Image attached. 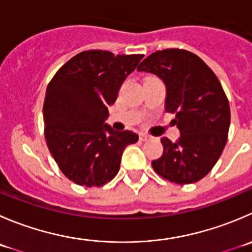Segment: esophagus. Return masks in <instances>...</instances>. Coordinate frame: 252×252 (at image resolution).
Returning <instances> with one entry per match:
<instances>
[{"label":"esophagus","mask_w":252,"mask_h":252,"mask_svg":"<svg viewBox=\"0 0 252 252\" xmlns=\"http://www.w3.org/2000/svg\"><path fill=\"white\" fill-rule=\"evenodd\" d=\"M139 138H140L141 141H146V140H149V139H151V136L148 135V134H145V133H141Z\"/></svg>","instance_id":"1"}]
</instances>
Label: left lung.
<instances>
[{
  "label": "left lung",
  "mask_w": 252,
  "mask_h": 252,
  "mask_svg": "<svg viewBox=\"0 0 252 252\" xmlns=\"http://www.w3.org/2000/svg\"><path fill=\"white\" fill-rule=\"evenodd\" d=\"M138 71L162 80L165 109L176 114L181 134L175 143L161 139L163 153L151 166L171 182H197L213 168L228 140L230 107L218 77L196 54L181 49L153 53Z\"/></svg>",
  "instance_id": "left-lung-1"
}]
</instances>
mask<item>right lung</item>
Here are the masks:
<instances>
[{"label":"right lung","mask_w":252,"mask_h":252,"mask_svg":"<svg viewBox=\"0 0 252 252\" xmlns=\"http://www.w3.org/2000/svg\"><path fill=\"white\" fill-rule=\"evenodd\" d=\"M144 55L89 50L61 66L46 87L44 134L61 172L76 185L99 187L116 177L123 151L138 141L109 124L108 107Z\"/></svg>","instance_id":"add662e5"}]
</instances>
